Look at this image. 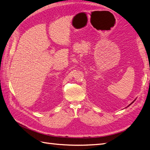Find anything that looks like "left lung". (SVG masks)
<instances>
[{"instance_id": "8db88e82", "label": "left lung", "mask_w": 150, "mask_h": 150, "mask_svg": "<svg viewBox=\"0 0 150 150\" xmlns=\"http://www.w3.org/2000/svg\"><path fill=\"white\" fill-rule=\"evenodd\" d=\"M135 100H134V101H135ZM134 101H133V102H132V103H131V104H129V106H130V105H131V104H132V103H134Z\"/></svg>"}]
</instances>
